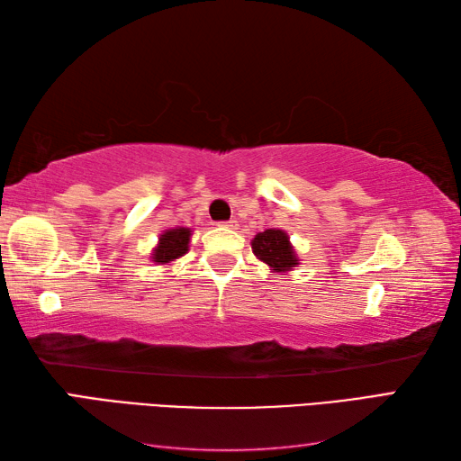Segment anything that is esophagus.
Returning <instances> with one entry per match:
<instances>
[{
  "instance_id": "obj_1",
  "label": "esophagus",
  "mask_w": 461,
  "mask_h": 461,
  "mask_svg": "<svg viewBox=\"0 0 461 461\" xmlns=\"http://www.w3.org/2000/svg\"><path fill=\"white\" fill-rule=\"evenodd\" d=\"M221 225H223V228H238V221L236 220H225V221H221Z\"/></svg>"
}]
</instances>
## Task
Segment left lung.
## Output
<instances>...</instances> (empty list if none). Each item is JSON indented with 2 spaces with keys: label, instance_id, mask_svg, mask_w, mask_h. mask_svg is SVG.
I'll use <instances>...</instances> for the list:
<instances>
[{
  "label": "left lung",
  "instance_id": "obj_1",
  "mask_svg": "<svg viewBox=\"0 0 461 461\" xmlns=\"http://www.w3.org/2000/svg\"><path fill=\"white\" fill-rule=\"evenodd\" d=\"M251 248L261 261L273 267V271H287L297 266V258L293 253L287 233L281 230H266L258 233L251 241Z\"/></svg>",
  "mask_w": 461,
  "mask_h": 461
}]
</instances>
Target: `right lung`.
<instances>
[{"label": "right lung", "instance_id": "add662e5", "mask_svg": "<svg viewBox=\"0 0 461 461\" xmlns=\"http://www.w3.org/2000/svg\"><path fill=\"white\" fill-rule=\"evenodd\" d=\"M188 241H190V230L180 228V230H168L160 238L158 248L154 249L152 258L156 263H168L182 258L185 251H188Z\"/></svg>", "mask_w": 461, "mask_h": 461}]
</instances>
